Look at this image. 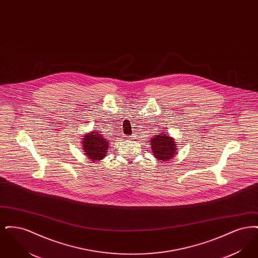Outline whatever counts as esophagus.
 I'll return each instance as SVG.
<instances>
[{"mask_svg": "<svg viewBox=\"0 0 258 258\" xmlns=\"http://www.w3.org/2000/svg\"><path fill=\"white\" fill-rule=\"evenodd\" d=\"M131 139H135V135H132V136H131Z\"/></svg>", "mask_w": 258, "mask_h": 258, "instance_id": "34e87169", "label": "esophagus"}]
</instances>
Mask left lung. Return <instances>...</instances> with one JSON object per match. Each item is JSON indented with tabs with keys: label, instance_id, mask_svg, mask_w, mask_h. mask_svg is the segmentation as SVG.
I'll return each mask as SVG.
<instances>
[{
	"label": "left lung",
	"instance_id": "left-lung-1",
	"mask_svg": "<svg viewBox=\"0 0 258 258\" xmlns=\"http://www.w3.org/2000/svg\"><path fill=\"white\" fill-rule=\"evenodd\" d=\"M151 146L154 153V157L160 161H168L171 160L177 152L174 139L166 133L153 136L151 140Z\"/></svg>",
	"mask_w": 258,
	"mask_h": 258
}]
</instances>
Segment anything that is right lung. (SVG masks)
Wrapping results in <instances>:
<instances>
[{
    "label": "right lung",
    "mask_w": 258,
    "mask_h": 258,
    "mask_svg": "<svg viewBox=\"0 0 258 258\" xmlns=\"http://www.w3.org/2000/svg\"><path fill=\"white\" fill-rule=\"evenodd\" d=\"M82 146L85 155L92 161L100 160L105 158L109 142L98 132H92L83 136Z\"/></svg>",
    "instance_id": "right-lung-1"
}]
</instances>
